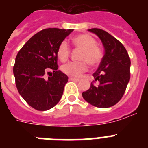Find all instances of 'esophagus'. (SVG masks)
Returning a JSON list of instances; mask_svg holds the SVG:
<instances>
[{
    "label": "esophagus",
    "mask_w": 148,
    "mask_h": 148,
    "mask_svg": "<svg viewBox=\"0 0 148 148\" xmlns=\"http://www.w3.org/2000/svg\"><path fill=\"white\" fill-rule=\"evenodd\" d=\"M69 80L70 81H74V82H79V79L78 78H73V77H70L69 78Z\"/></svg>",
    "instance_id": "34e87169"
}]
</instances>
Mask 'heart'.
I'll return each instance as SVG.
<instances>
[{
  "mask_svg": "<svg viewBox=\"0 0 148 148\" xmlns=\"http://www.w3.org/2000/svg\"><path fill=\"white\" fill-rule=\"evenodd\" d=\"M73 47L81 49L78 54V62L68 63L63 66L62 71L71 77H80L87 71L88 65L91 67H96L100 64L103 58V52L99 46L96 45V40L87 34H80L71 38ZM70 55V49L65 42H61L57 49V56L62 62L68 60Z\"/></svg>",
  "mask_w": 148,
  "mask_h": 148,
  "instance_id": "heart-1",
  "label": "heart"
}]
</instances>
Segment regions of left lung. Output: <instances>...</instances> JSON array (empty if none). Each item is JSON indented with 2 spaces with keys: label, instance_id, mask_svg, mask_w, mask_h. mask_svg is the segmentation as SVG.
<instances>
[{
  "label": "left lung",
  "instance_id": "1",
  "mask_svg": "<svg viewBox=\"0 0 148 148\" xmlns=\"http://www.w3.org/2000/svg\"><path fill=\"white\" fill-rule=\"evenodd\" d=\"M88 30L99 36L105 53L92 75L99 84L95 86L93 81L82 96L95 107L108 108L117 104L125 94L130 78V59L123 44L108 32L97 28Z\"/></svg>",
  "mask_w": 148,
  "mask_h": 148
}]
</instances>
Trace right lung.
Wrapping results in <instances>:
<instances>
[{
  "label": "right lung",
  "mask_w": 148,
  "mask_h": 148,
  "mask_svg": "<svg viewBox=\"0 0 148 148\" xmlns=\"http://www.w3.org/2000/svg\"><path fill=\"white\" fill-rule=\"evenodd\" d=\"M73 31L58 28L41 30L17 55L13 66L15 84L22 98L34 109H51L62 96L68 77L58 70L57 49Z\"/></svg>",
  "instance_id": "right-lung-1"
}]
</instances>
